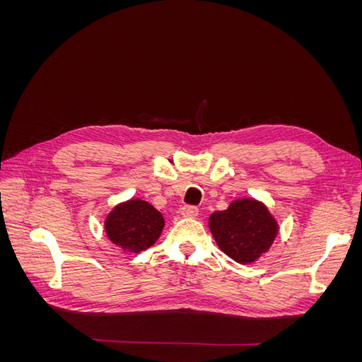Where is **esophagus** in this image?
Returning a JSON list of instances; mask_svg holds the SVG:
<instances>
[{"label":"esophagus","instance_id":"esophagus-1","mask_svg":"<svg viewBox=\"0 0 362 362\" xmlns=\"http://www.w3.org/2000/svg\"><path fill=\"white\" fill-rule=\"evenodd\" d=\"M181 213L185 217H196V216H198V213H199V208L196 206V205H184Z\"/></svg>","mask_w":362,"mask_h":362}]
</instances>
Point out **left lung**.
I'll use <instances>...</instances> for the list:
<instances>
[{
	"label": "left lung",
	"mask_w": 362,
	"mask_h": 362,
	"mask_svg": "<svg viewBox=\"0 0 362 362\" xmlns=\"http://www.w3.org/2000/svg\"><path fill=\"white\" fill-rule=\"evenodd\" d=\"M210 229L218 247L242 264L264 254L278 233L267 208L254 199H240L228 210L213 213Z\"/></svg>",
	"instance_id": "obj_1"
}]
</instances>
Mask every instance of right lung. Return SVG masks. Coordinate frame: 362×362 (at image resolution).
I'll use <instances>...</instances> for the list:
<instances>
[{
  "mask_svg": "<svg viewBox=\"0 0 362 362\" xmlns=\"http://www.w3.org/2000/svg\"><path fill=\"white\" fill-rule=\"evenodd\" d=\"M164 218L151 204L131 199L117 205L105 221V233L112 242L129 252H141L157 242Z\"/></svg>",
  "mask_w": 362,
  "mask_h": 362,
  "instance_id": "add662e5",
  "label": "right lung"
}]
</instances>
